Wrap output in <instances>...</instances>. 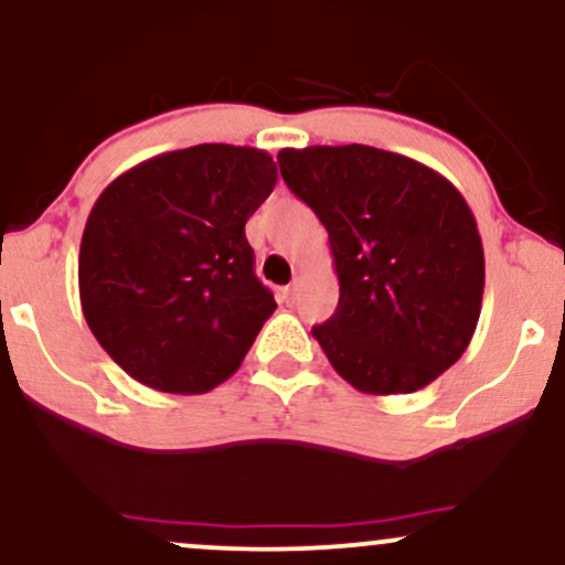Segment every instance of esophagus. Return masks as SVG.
<instances>
[{
  "label": "esophagus",
  "instance_id": "esophagus-1",
  "mask_svg": "<svg viewBox=\"0 0 565 565\" xmlns=\"http://www.w3.org/2000/svg\"><path fill=\"white\" fill-rule=\"evenodd\" d=\"M297 291H300V278H295V281H291L289 287H287V297H289V300H295Z\"/></svg>",
  "mask_w": 565,
  "mask_h": 565
}]
</instances>
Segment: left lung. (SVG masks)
Returning <instances> with one entry per match:
<instances>
[{
	"mask_svg": "<svg viewBox=\"0 0 565 565\" xmlns=\"http://www.w3.org/2000/svg\"><path fill=\"white\" fill-rule=\"evenodd\" d=\"M284 183L329 233L340 302L313 327L355 391L414 393L457 364L478 327L483 244L444 174L372 146L278 151Z\"/></svg>",
	"mask_w": 565,
	"mask_h": 565,
	"instance_id": "1",
	"label": "left lung"
}]
</instances>
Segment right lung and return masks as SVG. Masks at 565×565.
I'll list each match as a JSON object with an SVG mask.
<instances>
[{"label": "right lung", "mask_w": 565, "mask_h": 565, "mask_svg": "<svg viewBox=\"0 0 565 565\" xmlns=\"http://www.w3.org/2000/svg\"><path fill=\"white\" fill-rule=\"evenodd\" d=\"M276 178L270 153L201 142L142 161L100 193L84 225L79 297L129 377L193 395L242 366L276 310L244 233Z\"/></svg>", "instance_id": "right-lung-1"}]
</instances>
